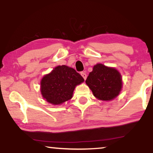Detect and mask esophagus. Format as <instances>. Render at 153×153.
<instances>
[{"label":"esophagus","instance_id":"obj_1","mask_svg":"<svg viewBox=\"0 0 153 153\" xmlns=\"http://www.w3.org/2000/svg\"><path fill=\"white\" fill-rule=\"evenodd\" d=\"M81 75H82V76L83 77V79H84L85 80L86 79V78H87V75H86V74L85 73V72H81Z\"/></svg>","mask_w":153,"mask_h":153}]
</instances>
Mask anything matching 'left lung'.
Segmentation results:
<instances>
[{
	"label": "left lung",
	"instance_id": "obj_1",
	"mask_svg": "<svg viewBox=\"0 0 153 153\" xmlns=\"http://www.w3.org/2000/svg\"><path fill=\"white\" fill-rule=\"evenodd\" d=\"M85 83L94 96L103 101L113 100L122 88V79L119 71L101 64L94 65Z\"/></svg>",
	"mask_w": 153,
	"mask_h": 153
}]
</instances>
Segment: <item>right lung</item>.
<instances>
[{
    "instance_id": "add662e5",
    "label": "right lung",
    "mask_w": 153,
    "mask_h": 153,
    "mask_svg": "<svg viewBox=\"0 0 153 153\" xmlns=\"http://www.w3.org/2000/svg\"><path fill=\"white\" fill-rule=\"evenodd\" d=\"M84 79L74 69L58 65L41 80V94L48 102L59 105L72 97L77 85Z\"/></svg>"
}]
</instances>
